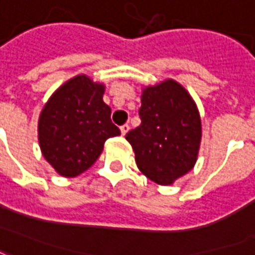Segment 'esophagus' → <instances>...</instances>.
Returning <instances> with one entry per match:
<instances>
[{
  "label": "esophagus",
  "instance_id": "34e87169",
  "mask_svg": "<svg viewBox=\"0 0 255 255\" xmlns=\"http://www.w3.org/2000/svg\"><path fill=\"white\" fill-rule=\"evenodd\" d=\"M120 131H122L123 135H126V133L129 131V126H128V124H124V126H122V127H120Z\"/></svg>",
  "mask_w": 255,
  "mask_h": 255
}]
</instances>
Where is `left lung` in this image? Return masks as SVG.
<instances>
[{"label": "left lung", "instance_id": "left-lung-1", "mask_svg": "<svg viewBox=\"0 0 255 255\" xmlns=\"http://www.w3.org/2000/svg\"><path fill=\"white\" fill-rule=\"evenodd\" d=\"M140 126L126 139L132 146L139 171L168 186L195 165L202 138L195 102L182 84L166 79L147 86L140 97Z\"/></svg>", "mask_w": 255, "mask_h": 255}]
</instances>
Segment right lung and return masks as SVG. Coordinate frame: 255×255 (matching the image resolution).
I'll return each mask as SVG.
<instances>
[{"label":"right lung","instance_id":"right-lung-1","mask_svg":"<svg viewBox=\"0 0 255 255\" xmlns=\"http://www.w3.org/2000/svg\"><path fill=\"white\" fill-rule=\"evenodd\" d=\"M105 86L78 75L49 98L38 122L43 157L64 177L87 171L100 157L106 139L120 135L111 108L102 97Z\"/></svg>","mask_w":255,"mask_h":255}]
</instances>
